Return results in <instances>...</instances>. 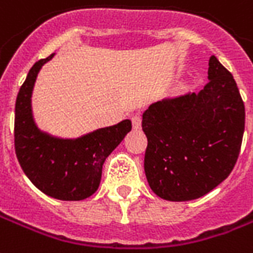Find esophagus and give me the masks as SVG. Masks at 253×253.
Wrapping results in <instances>:
<instances>
[{
  "mask_svg": "<svg viewBox=\"0 0 253 253\" xmlns=\"http://www.w3.org/2000/svg\"><path fill=\"white\" fill-rule=\"evenodd\" d=\"M131 122H132V127H134L135 130H139L140 126H142V118H140V115H134L132 119H131Z\"/></svg>",
  "mask_w": 253,
  "mask_h": 253,
  "instance_id": "34e87169",
  "label": "esophagus"
}]
</instances>
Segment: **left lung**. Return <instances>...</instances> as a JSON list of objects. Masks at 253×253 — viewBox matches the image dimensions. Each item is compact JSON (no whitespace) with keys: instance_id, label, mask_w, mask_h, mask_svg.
I'll use <instances>...</instances> for the list:
<instances>
[{"instance_id":"1","label":"left lung","mask_w":253,"mask_h":253,"mask_svg":"<svg viewBox=\"0 0 253 253\" xmlns=\"http://www.w3.org/2000/svg\"><path fill=\"white\" fill-rule=\"evenodd\" d=\"M208 84L199 92L165 98L148 106L144 172L151 190L171 202L206 195L236 165L246 110L234 77L215 55Z\"/></svg>"}]
</instances>
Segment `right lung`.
<instances>
[{"mask_svg": "<svg viewBox=\"0 0 253 253\" xmlns=\"http://www.w3.org/2000/svg\"><path fill=\"white\" fill-rule=\"evenodd\" d=\"M54 53L33 65L15 101L14 146L17 159L30 182L58 200H84L99 187L106 158L131 131V121L98 128L80 138H59L36 125L32 94L41 67Z\"/></svg>", "mask_w": 253, "mask_h": 253, "instance_id": "add662e5", "label": "right lung"}]
</instances>
